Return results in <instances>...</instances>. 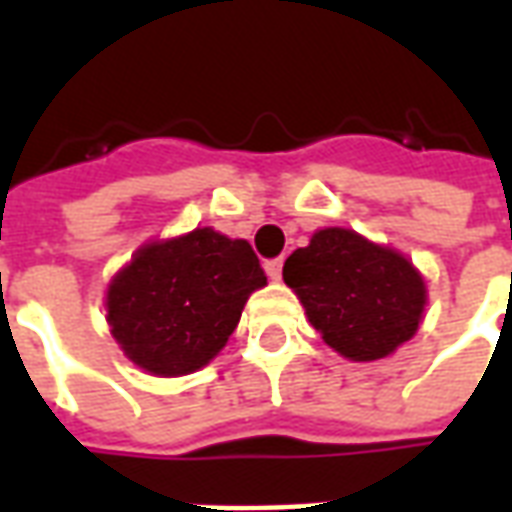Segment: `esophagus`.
I'll return each instance as SVG.
<instances>
[{"label":"esophagus","instance_id":"34e87169","mask_svg":"<svg viewBox=\"0 0 512 512\" xmlns=\"http://www.w3.org/2000/svg\"><path fill=\"white\" fill-rule=\"evenodd\" d=\"M266 274L271 279H274V282H277V279L282 277V260H268V263H266Z\"/></svg>","mask_w":512,"mask_h":512}]
</instances>
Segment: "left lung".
<instances>
[{
    "instance_id": "obj_1",
    "label": "left lung",
    "mask_w": 512,
    "mask_h": 512,
    "mask_svg": "<svg viewBox=\"0 0 512 512\" xmlns=\"http://www.w3.org/2000/svg\"><path fill=\"white\" fill-rule=\"evenodd\" d=\"M282 279L321 332L351 362L395 354L425 318L428 288L397 249L345 227H323L285 260Z\"/></svg>"
}]
</instances>
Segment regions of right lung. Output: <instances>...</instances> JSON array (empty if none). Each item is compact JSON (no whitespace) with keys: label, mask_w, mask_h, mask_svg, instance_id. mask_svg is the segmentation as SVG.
Listing matches in <instances>:
<instances>
[{"label":"right lung","mask_w":512,"mask_h":512,"mask_svg":"<svg viewBox=\"0 0 512 512\" xmlns=\"http://www.w3.org/2000/svg\"><path fill=\"white\" fill-rule=\"evenodd\" d=\"M263 285L266 271L244 238L194 227L136 249L106 288V321L145 373L189 376L227 345Z\"/></svg>","instance_id":"add662e5"}]
</instances>
